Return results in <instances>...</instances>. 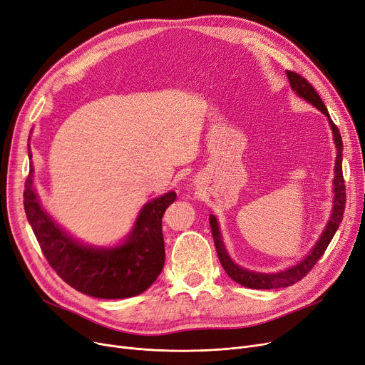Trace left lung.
Here are the masks:
<instances>
[{
    "label": "left lung",
    "instance_id": "left-lung-1",
    "mask_svg": "<svg viewBox=\"0 0 365 365\" xmlns=\"http://www.w3.org/2000/svg\"><path fill=\"white\" fill-rule=\"evenodd\" d=\"M289 85L292 88V91L298 95L299 98H303L304 101H307L309 104L314 106L316 108L319 110L321 113H324L328 119V123L331 126L332 131V140H334L336 145V165H334V180H332V192H334V198H332V210L329 215V219L327 222V225L322 231V234L319 235L318 242L314 243V246L307 252V255L298 261L295 265H291L287 270H282L277 273H259V272H252L247 270V268L240 267L239 264H235L231 257L228 255L224 239H222V232H220V227L219 222L216 219L215 215H210L209 220H210V228H212V234H213V240H215V246H216V252L219 261L224 267V270L227 272V274L237 283L243 284L246 288L250 289H277V288H287L291 287V284L299 282L303 279L312 268L314 267V264L319 261V258L324 255L325 249L328 247L329 242L332 237H334L337 228L340 227V222L343 219V213H344V204H346V187H344V180H343V168H341V156H343V141L340 137V133L337 130V126L334 125V122L331 120L328 110L324 104V101L321 100V97L318 95V92L314 91V88L306 81L304 77H301L299 74L294 73V71H287Z\"/></svg>",
    "mask_w": 365,
    "mask_h": 365
}]
</instances>
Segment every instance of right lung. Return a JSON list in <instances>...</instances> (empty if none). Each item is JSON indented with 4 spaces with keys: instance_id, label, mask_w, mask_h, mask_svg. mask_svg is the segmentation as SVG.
<instances>
[{
    "instance_id": "add662e5",
    "label": "right lung",
    "mask_w": 365,
    "mask_h": 365,
    "mask_svg": "<svg viewBox=\"0 0 365 365\" xmlns=\"http://www.w3.org/2000/svg\"><path fill=\"white\" fill-rule=\"evenodd\" d=\"M28 156L33 158L31 150ZM29 167L24 192L25 213L56 274L76 291L95 298H128L145 292L163 272V215L176 200V192L148 201L123 242L98 247L74 239L43 209L34 186V167Z\"/></svg>"
}]
</instances>
